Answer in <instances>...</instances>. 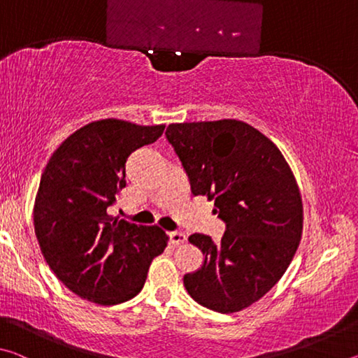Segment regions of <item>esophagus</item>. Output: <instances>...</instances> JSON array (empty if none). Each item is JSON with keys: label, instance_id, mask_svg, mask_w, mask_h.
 Returning <instances> with one entry per match:
<instances>
[{"label": "esophagus", "instance_id": "obj_1", "mask_svg": "<svg viewBox=\"0 0 358 358\" xmlns=\"http://www.w3.org/2000/svg\"><path fill=\"white\" fill-rule=\"evenodd\" d=\"M186 235L181 232V230H173V232H171V241L172 245H183L186 241Z\"/></svg>", "mask_w": 358, "mask_h": 358}]
</instances>
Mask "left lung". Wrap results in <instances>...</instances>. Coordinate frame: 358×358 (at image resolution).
Masks as SVG:
<instances>
[{
  "instance_id": "1",
  "label": "left lung",
  "mask_w": 358,
  "mask_h": 358,
  "mask_svg": "<svg viewBox=\"0 0 358 358\" xmlns=\"http://www.w3.org/2000/svg\"><path fill=\"white\" fill-rule=\"evenodd\" d=\"M194 196L215 201L221 243L192 234L201 268L183 278L199 305L229 314L262 299L281 280L303 230L300 189L276 145L238 120L173 123L166 131Z\"/></svg>"
}]
</instances>
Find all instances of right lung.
I'll list each match as a JSON object with an SVG mask.
<instances>
[{
	"label": "right lung",
	"mask_w": 358,
	"mask_h": 358,
	"mask_svg": "<svg viewBox=\"0 0 358 358\" xmlns=\"http://www.w3.org/2000/svg\"><path fill=\"white\" fill-rule=\"evenodd\" d=\"M164 124L99 120L59 145L41 177L34 232L42 256L72 292L98 305H118L141 292L151 260L169 237L107 213L126 186L132 151L156 142Z\"/></svg>",
	"instance_id": "add662e5"
}]
</instances>
